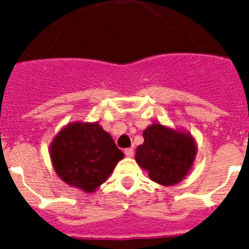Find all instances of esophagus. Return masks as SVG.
Here are the masks:
<instances>
[{"mask_svg": "<svg viewBox=\"0 0 249 249\" xmlns=\"http://www.w3.org/2000/svg\"><path fill=\"white\" fill-rule=\"evenodd\" d=\"M124 153H126L127 157H133V155H135V151H133V148H126L124 149Z\"/></svg>", "mask_w": 249, "mask_h": 249, "instance_id": "34e87169", "label": "esophagus"}]
</instances>
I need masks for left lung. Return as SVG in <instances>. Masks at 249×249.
<instances>
[{"mask_svg":"<svg viewBox=\"0 0 249 249\" xmlns=\"http://www.w3.org/2000/svg\"><path fill=\"white\" fill-rule=\"evenodd\" d=\"M144 142L136 149V162L160 186H173L184 179L197 155L190 132L152 123L143 131Z\"/></svg>","mask_w":249,"mask_h":249,"instance_id":"left-lung-1","label":"left lung"}]
</instances>
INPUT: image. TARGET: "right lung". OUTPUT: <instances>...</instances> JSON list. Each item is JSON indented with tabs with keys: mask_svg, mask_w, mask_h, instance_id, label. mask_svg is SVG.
Instances as JSON below:
<instances>
[{
	"mask_svg": "<svg viewBox=\"0 0 249 249\" xmlns=\"http://www.w3.org/2000/svg\"><path fill=\"white\" fill-rule=\"evenodd\" d=\"M50 157L65 183L92 193L107 181L124 155L98 122H71L53 137Z\"/></svg>",
	"mask_w": 249,
	"mask_h": 249,
	"instance_id": "right-lung-1",
	"label": "right lung"
}]
</instances>
